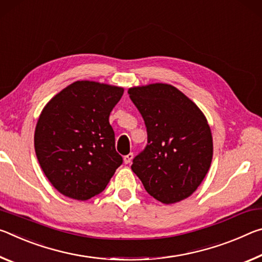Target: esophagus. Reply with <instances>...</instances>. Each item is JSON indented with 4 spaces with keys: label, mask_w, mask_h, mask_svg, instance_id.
Listing matches in <instances>:
<instances>
[{
    "label": "esophagus",
    "mask_w": 262,
    "mask_h": 262,
    "mask_svg": "<svg viewBox=\"0 0 262 262\" xmlns=\"http://www.w3.org/2000/svg\"><path fill=\"white\" fill-rule=\"evenodd\" d=\"M132 159H134V153H128V154H126V156H124V158H123V160L126 165L130 164Z\"/></svg>",
    "instance_id": "obj_1"
}]
</instances>
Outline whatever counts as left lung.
Listing matches in <instances>:
<instances>
[{
	"mask_svg": "<svg viewBox=\"0 0 262 262\" xmlns=\"http://www.w3.org/2000/svg\"><path fill=\"white\" fill-rule=\"evenodd\" d=\"M127 93L147 130L146 147L131 169L160 202L187 199L202 183L212 160V135L204 114L171 84L139 85Z\"/></svg>",
	"mask_w": 262,
	"mask_h": 262,
	"instance_id": "1",
	"label": "left lung"
}]
</instances>
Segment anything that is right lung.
Wrapping results in <instances>:
<instances>
[{
	"label": "right lung",
	"instance_id": "add662e5",
	"mask_svg": "<svg viewBox=\"0 0 262 262\" xmlns=\"http://www.w3.org/2000/svg\"><path fill=\"white\" fill-rule=\"evenodd\" d=\"M123 93L117 85L75 81L41 110L34 151L60 194L78 201L92 199L105 189L122 165L109 116Z\"/></svg>",
	"mask_w": 262,
	"mask_h": 262
}]
</instances>
